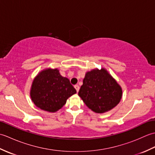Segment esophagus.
Wrapping results in <instances>:
<instances>
[{
    "label": "esophagus",
    "instance_id": "obj_1",
    "mask_svg": "<svg viewBox=\"0 0 155 155\" xmlns=\"http://www.w3.org/2000/svg\"><path fill=\"white\" fill-rule=\"evenodd\" d=\"M74 88H75V89L77 90V92H78V91H79V88H80L79 86L77 84H76V85H74Z\"/></svg>",
    "mask_w": 155,
    "mask_h": 155
}]
</instances>
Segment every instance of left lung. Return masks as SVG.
<instances>
[{
    "label": "left lung",
    "mask_w": 155,
    "mask_h": 155,
    "mask_svg": "<svg viewBox=\"0 0 155 155\" xmlns=\"http://www.w3.org/2000/svg\"><path fill=\"white\" fill-rule=\"evenodd\" d=\"M78 96L91 110L101 114L120 103L123 90L104 68H94L85 74Z\"/></svg>",
    "instance_id": "obj_1"
}]
</instances>
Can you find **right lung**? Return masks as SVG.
Listing matches in <instances>:
<instances>
[{"label": "right lung", "instance_id": "right-lung-1", "mask_svg": "<svg viewBox=\"0 0 155 155\" xmlns=\"http://www.w3.org/2000/svg\"><path fill=\"white\" fill-rule=\"evenodd\" d=\"M77 93L68 78L62 77L58 68H47L36 76L31 85L32 101L41 110L55 113Z\"/></svg>", "mask_w": 155, "mask_h": 155}]
</instances>
